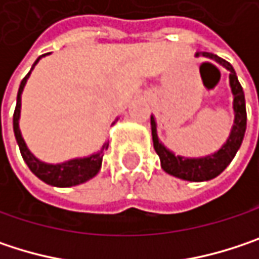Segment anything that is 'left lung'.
Returning a JSON list of instances; mask_svg holds the SVG:
<instances>
[{
	"label": "left lung",
	"mask_w": 259,
	"mask_h": 259,
	"mask_svg": "<svg viewBox=\"0 0 259 259\" xmlns=\"http://www.w3.org/2000/svg\"><path fill=\"white\" fill-rule=\"evenodd\" d=\"M199 57V54H196ZM204 57H208L211 60H216L218 63H221L224 67H227L230 70V83H231V90L234 94V112H235V120H234V127L231 130L230 139L227 141V144L213 156L208 157H202V159H183L180 156H174L169 150H166L157 139V132H156V123L154 118L151 117V135H153V144H154V150L160 157V163L163 171H166L168 174L179 177L183 180L189 181H205L211 180L214 177H218L234 159L237 150L240 148L241 142H243V136L246 132V102H244V93L243 88L238 82V78L235 75L234 67L224 58L210 54V52H204Z\"/></svg>",
	"instance_id": "8db88e82"
}]
</instances>
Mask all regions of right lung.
<instances>
[{
  "label": "right lung",
  "instance_id": "obj_1",
  "mask_svg": "<svg viewBox=\"0 0 259 259\" xmlns=\"http://www.w3.org/2000/svg\"><path fill=\"white\" fill-rule=\"evenodd\" d=\"M43 55H40L35 63L32 64L31 70L34 69V66L38 63V60ZM31 70L28 72L25 78L22 79L19 91H18V100H16V108H15V114H13V130H15V136L21 150V154L25 160V163L28 165V168L32 171V174H35L40 180H43L45 183L51 184V186H58V187H69V186H76L80 184L83 181L93 179L102 166V159H103V151L108 150V144H105L102 147V150L97 154H93L90 157L85 159H75V160H69L66 163H60V165H48L43 163L40 160H37L29 150L26 148L25 142L22 139L21 130H19V114H21V93L25 87V82Z\"/></svg>",
  "mask_w": 259,
  "mask_h": 259
}]
</instances>
